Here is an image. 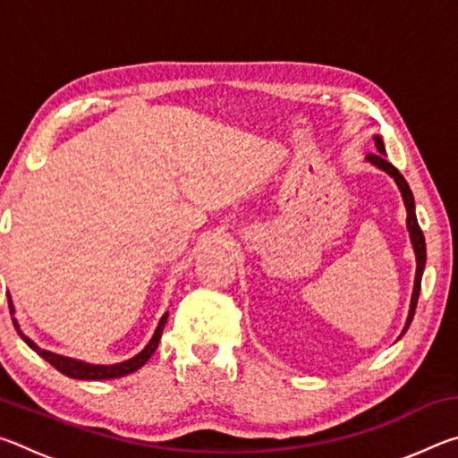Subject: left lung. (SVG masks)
<instances>
[{"label":"left lung","instance_id":"obj_1","mask_svg":"<svg viewBox=\"0 0 458 458\" xmlns=\"http://www.w3.org/2000/svg\"><path fill=\"white\" fill-rule=\"evenodd\" d=\"M374 143H376V149L377 153H371L366 157V161H369L371 165H376L377 169H382L387 175L392 177L394 182H396L398 190L402 193V199H404V206H406V228H408V234H410V242H412L414 248V254H416V276H414V289H412V299H410V309H408V319L404 329H402L400 337L404 335L408 331L410 323H412V317L416 311V303H418V294H420V283H422V273H424V267H426V242H424V234L420 226H418V220H416V208H414V196L412 191H410V185L404 180V175H402L396 167H394L390 161L386 159V147L384 141L379 135H374ZM398 337V339H400Z\"/></svg>","mask_w":458,"mask_h":458}]
</instances>
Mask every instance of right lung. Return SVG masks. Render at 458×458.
Segmentation results:
<instances>
[{"label":"right lung","instance_id":"1","mask_svg":"<svg viewBox=\"0 0 458 458\" xmlns=\"http://www.w3.org/2000/svg\"><path fill=\"white\" fill-rule=\"evenodd\" d=\"M7 303H10V313H12V321H13V327L15 331H18V335L26 341V344L32 347V350L40 355V358H44L46 361L50 363V366L56 368L60 374H64L68 377L72 379H89V382H95V379H114V377H123V376H129L133 374V371H137L139 368H143L147 361H149L151 355L155 353V350H157L159 345V339H161V333H164V327L167 323V317L169 313L165 311L164 315H161V319L157 323V327H155V333L153 337L149 339V344H147L141 352H139L137 355H133L131 360H125V361H119V363H113V366H98V363H89V361H82V360H74V358H66V355H58L54 352H48V350H42L40 345H36L32 339H30L28 335H24V331L20 329V323L15 321V309H13V303H12V297L7 294Z\"/></svg>","mask_w":458,"mask_h":458}]
</instances>
